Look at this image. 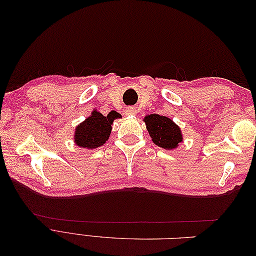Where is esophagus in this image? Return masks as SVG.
Segmentation results:
<instances>
[{
    "mask_svg": "<svg viewBox=\"0 0 256 256\" xmlns=\"http://www.w3.org/2000/svg\"><path fill=\"white\" fill-rule=\"evenodd\" d=\"M125 114H126V115H128V116L136 115V110L134 109V108H132V106H129V108H127V109H126Z\"/></svg>",
    "mask_w": 256,
    "mask_h": 256,
    "instance_id": "esophagus-1",
    "label": "esophagus"
}]
</instances>
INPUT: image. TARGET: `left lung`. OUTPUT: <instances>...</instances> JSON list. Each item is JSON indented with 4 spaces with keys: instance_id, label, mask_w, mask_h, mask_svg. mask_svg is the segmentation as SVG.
Masks as SVG:
<instances>
[{
    "instance_id": "left-lung-1",
    "label": "left lung",
    "mask_w": 256,
    "mask_h": 256,
    "mask_svg": "<svg viewBox=\"0 0 256 256\" xmlns=\"http://www.w3.org/2000/svg\"><path fill=\"white\" fill-rule=\"evenodd\" d=\"M143 120L152 141L161 148L173 150L182 142L184 138L180 126L166 116L150 114L146 115Z\"/></svg>"
}]
</instances>
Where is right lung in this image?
Listing matches in <instances>:
<instances>
[{
  "instance_id": "right-lung-1",
  "label": "right lung",
  "mask_w": 256,
  "mask_h": 256,
  "mask_svg": "<svg viewBox=\"0 0 256 256\" xmlns=\"http://www.w3.org/2000/svg\"><path fill=\"white\" fill-rule=\"evenodd\" d=\"M122 118L116 111H111L106 116L94 109L88 118L80 122L74 129V142L85 150H95L109 140L113 122Z\"/></svg>"
}]
</instances>
